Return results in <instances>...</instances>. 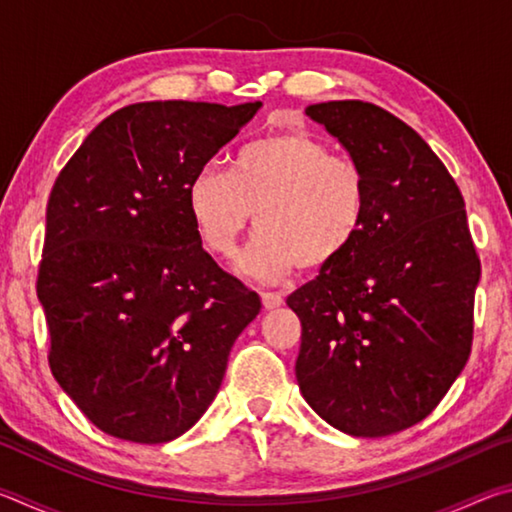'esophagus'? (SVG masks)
I'll use <instances>...</instances> for the list:
<instances>
[{"label": "esophagus", "mask_w": 512, "mask_h": 512, "mask_svg": "<svg viewBox=\"0 0 512 512\" xmlns=\"http://www.w3.org/2000/svg\"><path fill=\"white\" fill-rule=\"evenodd\" d=\"M262 302H264L266 309H275V307L282 305L284 298L280 296V293H275V291H262Z\"/></svg>", "instance_id": "1"}]
</instances>
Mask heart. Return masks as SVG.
<instances>
[{
  "instance_id": "b5f03b06",
  "label": "heart",
  "mask_w": 512,
  "mask_h": 512,
  "mask_svg": "<svg viewBox=\"0 0 512 512\" xmlns=\"http://www.w3.org/2000/svg\"><path fill=\"white\" fill-rule=\"evenodd\" d=\"M370 207L363 164L336 155L305 128L271 133L246 144L232 169L203 164L187 185V210L201 244L228 257L253 219L257 232L237 259L259 280L318 271L359 239Z\"/></svg>"
}]
</instances>
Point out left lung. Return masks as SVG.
<instances>
[{
    "label": "left lung",
    "mask_w": 512,
    "mask_h": 512,
    "mask_svg": "<svg viewBox=\"0 0 512 512\" xmlns=\"http://www.w3.org/2000/svg\"><path fill=\"white\" fill-rule=\"evenodd\" d=\"M305 112L363 164L370 207L348 253L287 298L298 386L332 427L388 436L427 418L470 359L481 262L461 189L411 126L366 101Z\"/></svg>",
    "instance_id": "1"
}]
</instances>
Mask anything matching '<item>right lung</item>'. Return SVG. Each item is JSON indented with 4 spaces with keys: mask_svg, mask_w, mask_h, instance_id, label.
Segmentation results:
<instances>
[{
    "mask_svg": "<svg viewBox=\"0 0 512 512\" xmlns=\"http://www.w3.org/2000/svg\"><path fill=\"white\" fill-rule=\"evenodd\" d=\"M262 103L146 101L112 112L58 173L38 300L49 368L94 427L178 438L212 404L262 300L205 253L187 185Z\"/></svg>",
    "mask_w": 512,
    "mask_h": 512,
    "instance_id": "1",
    "label": "right lung"
}]
</instances>
